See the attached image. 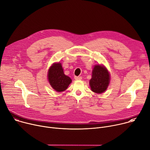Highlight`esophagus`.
<instances>
[{
	"label": "esophagus",
	"instance_id": "obj_1",
	"mask_svg": "<svg viewBox=\"0 0 150 150\" xmlns=\"http://www.w3.org/2000/svg\"><path fill=\"white\" fill-rule=\"evenodd\" d=\"M75 79H76V80H81V79H82V77L81 76H75Z\"/></svg>",
	"mask_w": 150,
	"mask_h": 150
}]
</instances>
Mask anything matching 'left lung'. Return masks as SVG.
Here are the masks:
<instances>
[{
  "label": "left lung",
  "mask_w": 150,
  "mask_h": 150,
  "mask_svg": "<svg viewBox=\"0 0 150 150\" xmlns=\"http://www.w3.org/2000/svg\"><path fill=\"white\" fill-rule=\"evenodd\" d=\"M110 74L104 66L99 64L96 65L92 72V78L90 81V85L91 90L100 94L104 92L110 83Z\"/></svg>",
  "instance_id": "left-lung-1"
}]
</instances>
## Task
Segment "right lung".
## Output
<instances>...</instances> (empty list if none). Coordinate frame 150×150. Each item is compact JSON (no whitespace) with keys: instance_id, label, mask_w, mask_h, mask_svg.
<instances>
[{"instance_id":"obj_1","label":"right lung","mask_w":150,"mask_h":150,"mask_svg":"<svg viewBox=\"0 0 150 150\" xmlns=\"http://www.w3.org/2000/svg\"><path fill=\"white\" fill-rule=\"evenodd\" d=\"M48 78L50 85L57 91H63L72 82L71 79L64 74L60 63H54L50 68Z\"/></svg>"}]
</instances>
